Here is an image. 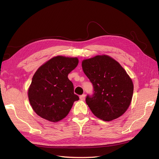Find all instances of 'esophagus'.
I'll return each instance as SVG.
<instances>
[{"label": "esophagus", "mask_w": 159, "mask_h": 159, "mask_svg": "<svg viewBox=\"0 0 159 159\" xmlns=\"http://www.w3.org/2000/svg\"><path fill=\"white\" fill-rule=\"evenodd\" d=\"M80 99L81 100H84L85 99V94H83V95H81L80 96Z\"/></svg>", "instance_id": "1"}]
</instances>
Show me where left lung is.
Masks as SVG:
<instances>
[{
  "label": "left lung",
  "instance_id": "left-lung-1",
  "mask_svg": "<svg viewBox=\"0 0 159 159\" xmlns=\"http://www.w3.org/2000/svg\"><path fill=\"white\" fill-rule=\"evenodd\" d=\"M85 74L93 84V93L86 103L96 117L105 121L119 117L131 103L133 84L123 67L106 56H96L82 61Z\"/></svg>",
  "mask_w": 159,
  "mask_h": 159
}]
</instances>
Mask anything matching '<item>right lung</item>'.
Masks as SVG:
<instances>
[{"label":"right lung","mask_w":159,"mask_h":159,"mask_svg":"<svg viewBox=\"0 0 159 159\" xmlns=\"http://www.w3.org/2000/svg\"><path fill=\"white\" fill-rule=\"evenodd\" d=\"M78 64L77 57L56 56L40 66L28 89V99L35 113L42 118L57 122L69 113L79 97L68 75Z\"/></svg>","instance_id":"add662e5"}]
</instances>
